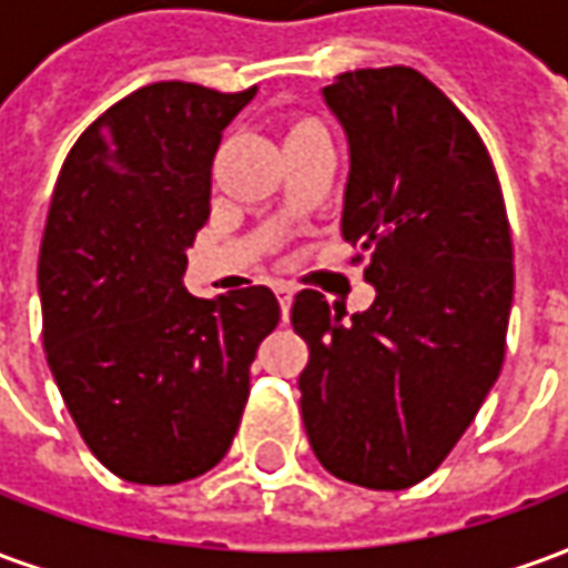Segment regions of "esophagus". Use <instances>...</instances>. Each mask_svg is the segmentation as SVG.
I'll return each mask as SVG.
<instances>
[{"mask_svg":"<svg viewBox=\"0 0 568 568\" xmlns=\"http://www.w3.org/2000/svg\"><path fill=\"white\" fill-rule=\"evenodd\" d=\"M276 295H280V307H283V320H288V310H292V288L285 283L276 285Z\"/></svg>","mask_w":568,"mask_h":568,"instance_id":"obj_1","label":"esophagus"}]
</instances>
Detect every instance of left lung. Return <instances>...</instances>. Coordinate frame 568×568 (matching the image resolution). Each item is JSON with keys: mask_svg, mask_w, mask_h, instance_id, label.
Wrapping results in <instances>:
<instances>
[{"mask_svg": "<svg viewBox=\"0 0 568 568\" xmlns=\"http://www.w3.org/2000/svg\"><path fill=\"white\" fill-rule=\"evenodd\" d=\"M349 142L346 243L368 252L365 313L297 292L301 414L334 477L407 489L438 468L499 377L514 248L499 175L471 121L410 67L322 88ZM362 258V255H358Z\"/></svg>", "mask_w": 568, "mask_h": 568, "instance_id": "left-lung-1", "label": "left lung"}]
</instances>
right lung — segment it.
Wrapping results in <instances>:
<instances>
[{
    "mask_svg": "<svg viewBox=\"0 0 568 568\" xmlns=\"http://www.w3.org/2000/svg\"><path fill=\"white\" fill-rule=\"evenodd\" d=\"M252 97L140 88L81 133L57 179L39 252L44 356L84 444L130 484L222 463L280 322L267 285L215 301L182 285L222 130Z\"/></svg>",
    "mask_w": 568,
    "mask_h": 568,
    "instance_id": "add662e5",
    "label": "right lung"
}]
</instances>
